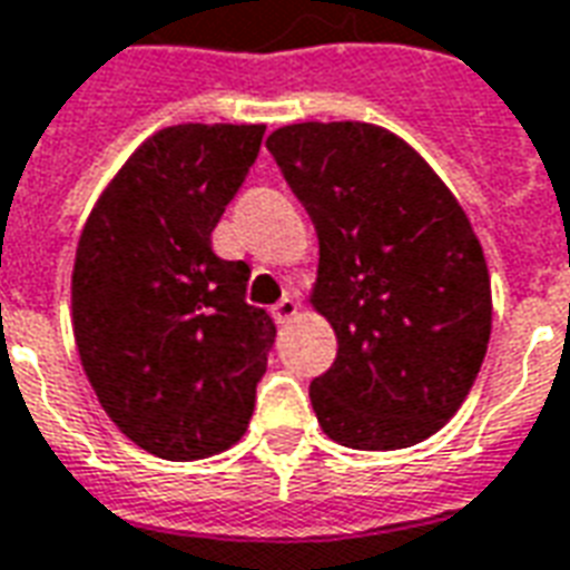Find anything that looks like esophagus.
<instances>
[{
    "mask_svg": "<svg viewBox=\"0 0 570 570\" xmlns=\"http://www.w3.org/2000/svg\"><path fill=\"white\" fill-rule=\"evenodd\" d=\"M294 315H297V301L285 294V297L273 306V318L282 325V322H288V318H294Z\"/></svg>",
    "mask_w": 570,
    "mask_h": 570,
    "instance_id": "obj_1",
    "label": "esophagus"
}]
</instances>
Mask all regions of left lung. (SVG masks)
Wrapping results in <instances>:
<instances>
[{
    "label": "left lung",
    "instance_id": "obj_1",
    "mask_svg": "<svg viewBox=\"0 0 570 570\" xmlns=\"http://www.w3.org/2000/svg\"><path fill=\"white\" fill-rule=\"evenodd\" d=\"M267 148L318 234L313 303L336 334L334 364L309 385L318 425L352 450L422 443L468 397L492 334L468 215L373 124H291Z\"/></svg>",
    "mask_w": 570,
    "mask_h": 570
}]
</instances>
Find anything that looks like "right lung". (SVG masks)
Segmentation results:
<instances>
[{"label": "right lung", "mask_w": 570, "mask_h": 570, "mask_svg": "<svg viewBox=\"0 0 570 570\" xmlns=\"http://www.w3.org/2000/svg\"><path fill=\"white\" fill-rule=\"evenodd\" d=\"M261 124L154 132L90 212L72 269L78 355L99 404L151 455L194 461L243 438L276 325L245 303L248 264L212 252Z\"/></svg>", "instance_id": "1"}]
</instances>
